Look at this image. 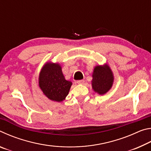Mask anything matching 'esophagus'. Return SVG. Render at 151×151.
<instances>
[{
  "instance_id": "esophagus-1",
  "label": "esophagus",
  "mask_w": 151,
  "mask_h": 151,
  "mask_svg": "<svg viewBox=\"0 0 151 151\" xmlns=\"http://www.w3.org/2000/svg\"><path fill=\"white\" fill-rule=\"evenodd\" d=\"M76 83H77L78 85H83V84H84V83H85V81L84 80H78L76 81Z\"/></svg>"
}]
</instances>
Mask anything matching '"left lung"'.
I'll list each match as a JSON object with an SVG mask.
<instances>
[{
  "instance_id": "left-lung-1",
  "label": "left lung",
  "mask_w": 151,
  "mask_h": 151,
  "mask_svg": "<svg viewBox=\"0 0 151 151\" xmlns=\"http://www.w3.org/2000/svg\"><path fill=\"white\" fill-rule=\"evenodd\" d=\"M114 76L108 65H98L94 68L92 80V87L99 94L106 93L111 88Z\"/></svg>"
}]
</instances>
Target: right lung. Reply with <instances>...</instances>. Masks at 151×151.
I'll list each match as a JSON object with an SVG mask.
<instances>
[{"label":"right lung","instance_id":"add662e5","mask_svg":"<svg viewBox=\"0 0 151 151\" xmlns=\"http://www.w3.org/2000/svg\"><path fill=\"white\" fill-rule=\"evenodd\" d=\"M39 84L43 93L50 100L61 102L68 95L72 82L65 78L59 64L49 62L42 68Z\"/></svg>","mask_w":151,"mask_h":151}]
</instances>
